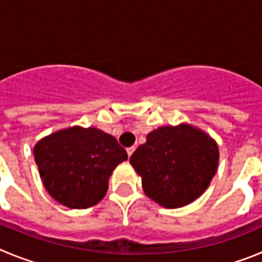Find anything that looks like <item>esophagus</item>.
Segmentation results:
<instances>
[{
  "instance_id": "1",
  "label": "esophagus",
  "mask_w": 262,
  "mask_h": 262,
  "mask_svg": "<svg viewBox=\"0 0 262 262\" xmlns=\"http://www.w3.org/2000/svg\"><path fill=\"white\" fill-rule=\"evenodd\" d=\"M134 150H136V147H134V146H132V147L126 148V152H128V157L129 158L132 157V154H133V152H134Z\"/></svg>"
}]
</instances>
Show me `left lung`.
Returning a JSON list of instances; mask_svg holds the SVG:
<instances>
[{
    "label": "left lung",
    "mask_w": 262,
    "mask_h": 262,
    "mask_svg": "<svg viewBox=\"0 0 262 262\" xmlns=\"http://www.w3.org/2000/svg\"><path fill=\"white\" fill-rule=\"evenodd\" d=\"M218 146L190 125L162 126L130 157L146 194L168 209L185 206L209 187L218 167Z\"/></svg>",
    "instance_id": "1"
}]
</instances>
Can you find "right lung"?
<instances>
[{
    "label": "right lung",
    "instance_id": "add662e5",
    "mask_svg": "<svg viewBox=\"0 0 262 262\" xmlns=\"http://www.w3.org/2000/svg\"><path fill=\"white\" fill-rule=\"evenodd\" d=\"M35 162L49 194L72 209L98 204L107 193L108 178L128 159L115 137L96 128L56 132L36 143Z\"/></svg>",
    "mask_w": 262,
    "mask_h": 262
}]
</instances>
